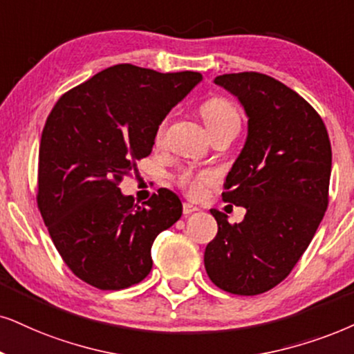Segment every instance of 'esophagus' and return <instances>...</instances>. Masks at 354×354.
I'll return each mask as SVG.
<instances>
[{"mask_svg":"<svg viewBox=\"0 0 354 354\" xmlns=\"http://www.w3.org/2000/svg\"><path fill=\"white\" fill-rule=\"evenodd\" d=\"M196 210H199L198 207H196V205H192V204H189V203L183 204V214H185V216H189V214L196 212Z\"/></svg>","mask_w":354,"mask_h":354,"instance_id":"obj_1","label":"esophagus"}]
</instances>
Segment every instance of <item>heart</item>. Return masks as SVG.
<instances>
[{
	"label": "heart",
	"mask_w": 354,
	"mask_h": 354,
	"mask_svg": "<svg viewBox=\"0 0 354 354\" xmlns=\"http://www.w3.org/2000/svg\"><path fill=\"white\" fill-rule=\"evenodd\" d=\"M201 118H203L205 127L209 129L210 136L216 133L217 131L227 127H240V115L236 107L232 104L229 100L222 96H212L205 100L199 107ZM165 131H167V119L162 120L156 127L155 140L162 142L165 137ZM214 180V174L209 171L192 173V171H181L176 176L178 186L186 191L189 196H199L203 192V187Z\"/></svg>",
	"instance_id": "1"
}]
</instances>
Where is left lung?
Wrapping results in <instances>:
<instances>
[{
	"label": "left lung",
	"mask_w": 354,
	"mask_h": 354,
	"mask_svg": "<svg viewBox=\"0 0 354 354\" xmlns=\"http://www.w3.org/2000/svg\"><path fill=\"white\" fill-rule=\"evenodd\" d=\"M214 82L248 115L247 142L222 192L247 214L230 223L210 210L218 230L204 266L222 290L257 296L284 281L314 239L328 207L332 145L319 113L277 80L243 71Z\"/></svg>",
	"instance_id": "1"
}]
</instances>
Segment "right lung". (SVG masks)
<instances>
[{
    "label": "right lung",
    "instance_id": "obj_1",
    "mask_svg": "<svg viewBox=\"0 0 354 354\" xmlns=\"http://www.w3.org/2000/svg\"><path fill=\"white\" fill-rule=\"evenodd\" d=\"M201 80L198 71L114 65L62 95L48 114L37 205L65 265L93 288L119 290L145 279L151 243L181 217L174 192L163 187L137 205L119 185L151 153L158 124Z\"/></svg>",
    "mask_w": 354,
    "mask_h": 354
}]
</instances>
